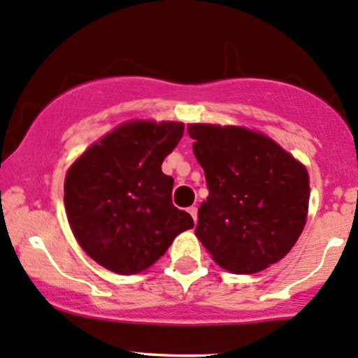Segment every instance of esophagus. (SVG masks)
<instances>
[{
	"label": "esophagus",
	"instance_id": "1",
	"mask_svg": "<svg viewBox=\"0 0 358 358\" xmlns=\"http://www.w3.org/2000/svg\"><path fill=\"white\" fill-rule=\"evenodd\" d=\"M187 212L191 213L193 220H194V222H196V220H198V208H196V206H189V208H187Z\"/></svg>",
	"mask_w": 358,
	"mask_h": 358
}]
</instances>
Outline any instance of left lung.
<instances>
[{
	"mask_svg": "<svg viewBox=\"0 0 358 358\" xmlns=\"http://www.w3.org/2000/svg\"><path fill=\"white\" fill-rule=\"evenodd\" d=\"M208 198L194 234L220 267L253 274L293 248L307 220L308 172L278 143L234 125L189 124Z\"/></svg>",
	"mask_w": 358,
	"mask_h": 358,
	"instance_id": "obj_1",
	"label": "left lung"
}]
</instances>
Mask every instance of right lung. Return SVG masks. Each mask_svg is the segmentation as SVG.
<instances>
[{
	"label": "right lung",
	"instance_id": "1",
	"mask_svg": "<svg viewBox=\"0 0 358 358\" xmlns=\"http://www.w3.org/2000/svg\"><path fill=\"white\" fill-rule=\"evenodd\" d=\"M180 122H127L87 148L65 178V210L84 252L117 274L155 264L194 226L172 205L162 162L182 138Z\"/></svg>",
	"mask_w": 358,
	"mask_h": 358
}]
</instances>
